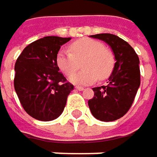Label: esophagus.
<instances>
[{
  "label": "esophagus",
  "instance_id": "34e87169",
  "mask_svg": "<svg viewBox=\"0 0 157 157\" xmlns=\"http://www.w3.org/2000/svg\"><path fill=\"white\" fill-rule=\"evenodd\" d=\"M75 89H76L77 90H84V89H83L82 87H78V86L75 87Z\"/></svg>",
  "mask_w": 157,
  "mask_h": 157
}]
</instances>
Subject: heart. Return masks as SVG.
Segmentation results:
<instances>
[{
    "label": "heart",
    "instance_id": "obj_1",
    "mask_svg": "<svg viewBox=\"0 0 157 157\" xmlns=\"http://www.w3.org/2000/svg\"><path fill=\"white\" fill-rule=\"evenodd\" d=\"M82 60L84 69L69 77L74 84L89 85L98 78L105 79L112 74L115 65L113 53L101 42L90 38L78 40L71 44L70 50L62 48L56 55V65L66 75L75 72Z\"/></svg>",
    "mask_w": 157,
    "mask_h": 157
}]
</instances>
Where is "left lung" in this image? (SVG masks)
I'll return each mask as SVG.
<instances>
[{
  "label": "left lung",
  "instance_id": "1",
  "mask_svg": "<svg viewBox=\"0 0 157 157\" xmlns=\"http://www.w3.org/2000/svg\"><path fill=\"white\" fill-rule=\"evenodd\" d=\"M90 37L107 43L115 57L114 68L108 84L93 88L94 97L88 104L92 115L102 121L122 117L131 108L140 87L139 57L133 48L123 39L112 34H98Z\"/></svg>",
  "mask_w": 157,
  "mask_h": 157
}]
</instances>
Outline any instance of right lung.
<instances>
[{"label":"right lung","mask_w":157,"mask_h":157,"mask_svg":"<svg viewBox=\"0 0 157 157\" xmlns=\"http://www.w3.org/2000/svg\"><path fill=\"white\" fill-rule=\"evenodd\" d=\"M70 39L40 38L28 44L15 62L14 90L25 111L36 120L48 121L59 117L74 89L56 65L60 46Z\"/></svg>","instance_id":"1"}]
</instances>
